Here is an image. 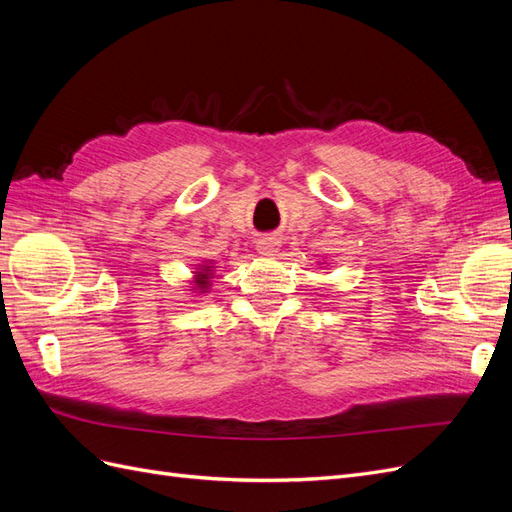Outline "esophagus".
<instances>
[{"instance_id": "obj_1", "label": "esophagus", "mask_w": 512, "mask_h": 512, "mask_svg": "<svg viewBox=\"0 0 512 512\" xmlns=\"http://www.w3.org/2000/svg\"><path fill=\"white\" fill-rule=\"evenodd\" d=\"M277 247H280V241H277L275 237H262V239H258V250H260V254L271 256V254L277 252Z\"/></svg>"}]
</instances>
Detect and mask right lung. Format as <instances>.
<instances>
[{"label":"right lung","mask_w":512,"mask_h":512,"mask_svg":"<svg viewBox=\"0 0 512 512\" xmlns=\"http://www.w3.org/2000/svg\"><path fill=\"white\" fill-rule=\"evenodd\" d=\"M194 273H196V275H194V290L207 292V288L211 286V277H213L211 267H209V265H200L198 271H194Z\"/></svg>","instance_id":"right-lung-1"}]
</instances>
